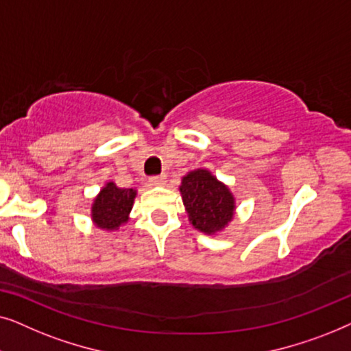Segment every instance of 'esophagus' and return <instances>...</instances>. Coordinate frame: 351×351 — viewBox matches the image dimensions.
Here are the masks:
<instances>
[{
    "instance_id": "obj_1",
    "label": "esophagus",
    "mask_w": 351,
    "mask_h": 351,
    "mask_svg": "<svg viewBox=\"0 0 351 351\" xmlns=\"http://www.w3.org/2000/svg\"><path fill=\"white\" fill-rule=\"evenodd\" d=\"M150 184L155 185V186L165 185V184H166V176H155V177H150Z\"/></svg>"
}]
</instances>
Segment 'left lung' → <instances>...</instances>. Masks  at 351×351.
Here are the masks:
<instances>
[{
    "label": "left lung",
    "instance_id": "left-lung-1",
    "mask_svg": "<svg viewBox=\"0 0 351 351\" xmlns=\"http://www.w3.org/2000/svg\"><path fill=\"white\" fill-rule=\"evenodd\" d=\"M179 190L190 223L198 232L215 234L233 220L237 210L234 196L210 171H190L182 177Z\"/></svg>",
    "mask_w": 351,
    "mask_h": 351
}]
</instances>
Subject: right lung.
I'll return each instance as SVG.
<instances>
[{
    "label": "right lung",
    "instance_id": "obj_1",
    "mask_svg": "<svg viewBox=\"0 0 351 351\" xmlns=\"http://www.w3.org/2000/svg\"><path fill=\"white\" fill-rule=\"evenodd\" d=\"M137 190L119 189L114 182H107L90 206L93 223L105 232H114L129 220Z\"/></svg>",
    "mask_w": 351,
    "mask_h": 351
}]
</instances>
